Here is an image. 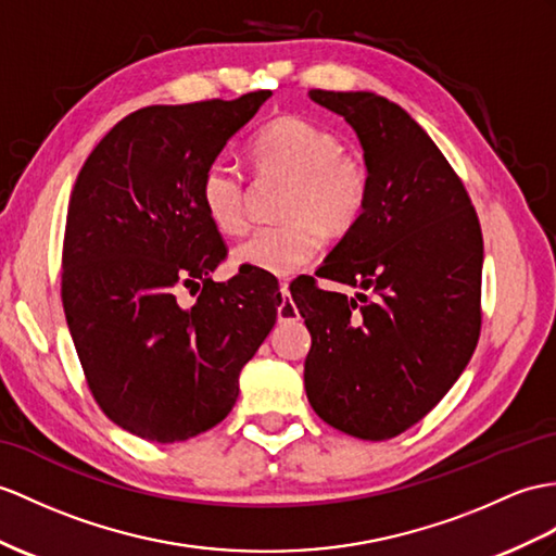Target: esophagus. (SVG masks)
<instances>
[{
  "instance_id": "1",
  "label": "esophagus",
  "mask_w": 556,
  "mask_h": 556,
  "mask_svg": "<svg viewBox=\"0 0 556 556\" xmlns=\"http://www.w3.org/2000/svg\"><path fill=\"white\" fill-rule=\"evenodd\" d=\"M278 294H280V304H278V320H280V323H290V320H296V318H300V311H296L294 302L290 300V290H288L286 282H280Z\"/></svg>"
}]
</instances>
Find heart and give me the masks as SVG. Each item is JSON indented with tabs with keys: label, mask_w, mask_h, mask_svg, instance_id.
I'll use <instances>...</instances> for the list:
<instances>
[{
	"label": "heart",
	"mask_w": 556,
	"mask_h": 556,
	"mask_svg": "<svg viewBox=\"0 0 556 556\" xmlns=\"http://www.w3.org/2000/svg\"><path fill=\"white\" fill-rule=\"evenodd\" d=\"M256 172L290 176L282 198L286 222L260 226L233 248V264L290 276L320 252L325 231L342 236L363 216L370 195V172L358 155L342 153L337 134L314 119L282 115L270 119L250 143ZM200 200L222 233L245 226V176L228 160L202 174Z\"/></svg>",
	"instance_id": "heart-1"
}]
</instances>
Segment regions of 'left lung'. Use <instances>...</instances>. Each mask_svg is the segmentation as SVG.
I'll return each instance as SVG.
<instances>
[{"instance_id":"8db88e82","label":"left lung","mask_w":556,"mask_h":556,"mask_svg":"<svg viewBox=\"0 0 556 556\" xmlns=\"http://www.w3.org/2000/svg\"><path fill=\"white\" fill-rule=\"evenodd\" d=\"M308 99L356 131L370 195L316 270L358 292L311 278L292 294L311 332L304 387L323 422L384 441L434 408L477 349L481 226L448 160L401 105L372 91Z\"/></svg>"}]
</instances>
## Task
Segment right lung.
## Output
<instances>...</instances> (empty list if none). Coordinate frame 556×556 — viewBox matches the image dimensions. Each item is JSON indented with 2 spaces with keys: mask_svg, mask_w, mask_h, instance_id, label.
Here are the masks:
<instances>
[{
  "mask_svg": "<svg viewBox=\"0 0 556 556\" xmlns=\"http://www.w3.org/2000/svg\"><path fill=\"white\" fill-rule=\"evenodd\" d=\"M268 97L141 108L77 174L65 320L93 399L134 437L174 443L219 425L276 323L280 294L268 278L212 280L226 245L200 200L202 174ZM193 285L199 296L186 305L180 290Z\"/></svg>",
  "mask_w": 556,
  "mask_h": 556,
  "instance_id": "add662e5",
  "label": "right lung"
}]
</instances>
